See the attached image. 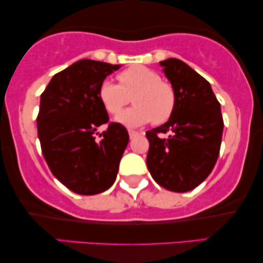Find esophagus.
<instances>
[{
  "instance_id": "obj_1",
  "label": "esophagus",
  "mask_w": 263,
  "mask_h": 263,
  "mask_svg": "<svg viewBox=\"0 0 263 263\" xmlns=\"http://www.w3.org/2000/svg\"><path fill=\"white\" fill-rule=\"evenodd\" d=\"M129 138H130V139H133V138H135V136L136 135H138L139 134V133L138 132H135V130H132V129H129Z\"/></svg>"
}]
</instances>
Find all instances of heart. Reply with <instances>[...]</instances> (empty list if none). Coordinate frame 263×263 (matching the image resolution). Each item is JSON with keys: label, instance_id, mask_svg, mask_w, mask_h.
Instances as JSON below:
<instances>
[{"label": "heart", "instance_id": "1", "mask_svg": "<svg viewBox=\"0 0 263 263\" xmlns=\"http://www.w3.org/2000/svg\"><path fill=\"white\" fill-rule=\"evenodd\" d=\"M118 82L105 79L98 87V98L110 115L119 114L133 96L136 105L118 115V123L140 127L153 121L165 123L174 114L176 92L170 82L160 80L156 70L145 66L129 67L117 75Z\"/></svg>", "mask_w": 263, "mask_h": 263}]
</instances>
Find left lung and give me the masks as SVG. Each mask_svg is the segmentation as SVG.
Returning a JSON list of instances; mask_svg holds the SVG:
<instances>
[{"mask_svg": "<svg viewBox=\"0 0 263 263\" xmlns=\"http://www.w3.org/2000/svg\"><path fill=\"white\" fill-rule=\"evenodd\" d=\"M160 66L177 100L170 120L146 132L149 142L146 163L158 184L185 193L195 189L213 170L224 121L220 103L206 79L177 59L161 61Z\"/></svg>", "mask_w": 263, "mask_h": 263, "instance_id": "8db88e82", "label": "left lung"}]
</instances>
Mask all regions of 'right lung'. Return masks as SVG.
<instances>
[{
    "label": "right lung",
    "mask_w": 263,
    "mask_h": 263,
    "mask_svg": "<svg viewBox=\"0 0 263 263\" xmlns=\"http://www.w3.org/2000/svg\"><path fill=\"white\" fill-rule=\"evenodd\" d=\"M120 67L80 60L53 75L41 96L37 128L43 156L52 175L80 195H96L114 184L129 142L127 129L115 122L97 139V129L109 122L98 87Z\"/></svg>",
    "instance_id": "add662e5"
}]
</instances>
